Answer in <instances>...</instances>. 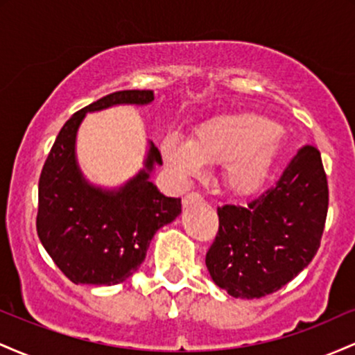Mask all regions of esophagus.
Masks as SVG:
<instances>
[{
	"mask_svg": "<svg viewBox=\"0 0 355 355\" xmlns=\"http://www.w3.org/2000/svg\"><path fill=\"white\" fill-rule=\"evenodd\" d=\"M203 202V197L198 191H189V193L183 197V205L189 207V205H193V203H202Z\"/></svg>",
	"mask_w": 355,
	"mask_h": 355,
	"instance_id": "esophagus-1",
	"label": "esophagus"
}]
</instances>
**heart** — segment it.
Segmentation results:
<instances>
[{"label": "heart", "instance_id": "1", "mask_svg": "<svg viewBox=\"0 0 355 355\" xmlns=\"http://www.w3.org/2000/svg\"><path fill=\"white\" fill-rule=\"evenodd\" d=\"M280 126L254 113L215 116L187 138L168 135L162 155L178 178L200 173L205 164L225 165V182L235 193H254L263 185L280 152Z\"/></svg>", "mask_w": 355, "mask_h": 355}]
</instances>
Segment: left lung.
<instances>
[{
    "label": "left lung",
    "instance_id": "1",
    "mask_svg": "<svg viewBox=\"0 0 355 355\" xmlns=\"http://www.w3.org/2000/svg\"><path fill=\"white\" fill-rule=\"evenodd\" d=\"M327 209L320 152L304 145L260 197L245 207H218V232L205 257L210 277L237 299L274 294L317 254Z\"/></svg>",
    "mask_w": 355,
    "mask_h": 355
}]
</instances>
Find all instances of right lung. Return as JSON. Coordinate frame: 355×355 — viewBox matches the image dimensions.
<instances>
[{
  "instance_id": "right-lung-1",
  "label": "right lung",
  "mask_w": 355,
  "mask_h": 355,
  "mask_svg": "<svg viewBox=\"0 0 355 355\" xmlns=\"http://www.w3.org/2000/svg\"><path fill=\"white\" fill-rule=\"evenodd\" d=\"M152 100V89H123L93 101L63 125L48 153L38 183L36 232L73 284L123 282L145 260L155 232L182 211L180 198L165 197L148 182L155 162L162 164L153 144L145 170L118 191L88 185L76 166L75 138L85 113Z\"/></svg>"
}]
</instances>
